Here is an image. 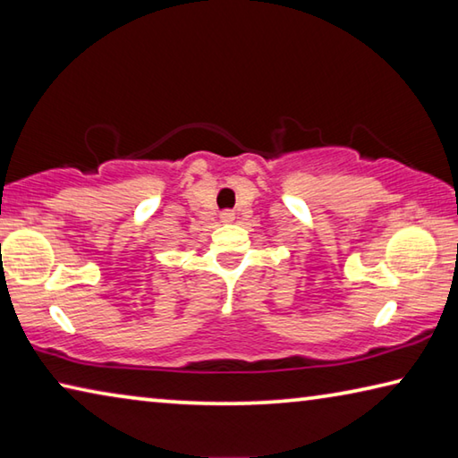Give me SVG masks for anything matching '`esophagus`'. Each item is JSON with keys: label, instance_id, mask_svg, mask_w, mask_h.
Masks as SVG:
<instances>
[{"label": "esophagus", "instance_id": "1", "mask_svg": "<svg viewBox=\"0 0 458 458\" xmlns=\"http://www.w3.org/2000/svg\"><path fill=\"white\" fill-rule=\"evenodd\" d=\"M234 212H230V210H226V212H222L220 214V222H224V224H230V222H234Z\"/></svg>", "mask_w": 458, "mask_h": 458}]
</instances>
